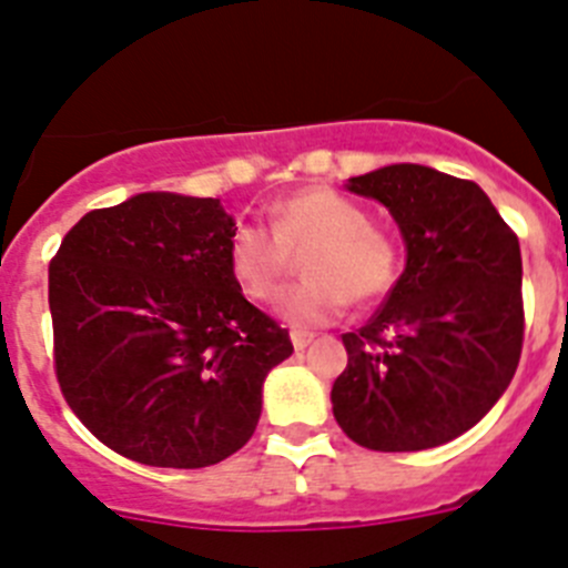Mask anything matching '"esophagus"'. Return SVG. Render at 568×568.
I'll return each instance as SVG.
<instances>
[{
	"label": "esophagus",
	"mask_w": 568,
	"mask_h": 568,
	"mask_svg": "<svg viewBox=\"0 0 568 568\" xmlns=\"http://www.w3.org/2000/svg\"><path fill=\"white\" fill-rule=\"evenodd\" d=\"M290 338H293L295 349H304V346L313 344L315 335L313 333H304V329H293V333H290Z\"/></svg>",
	"instance_id": "34e87169"
}]
</instances>
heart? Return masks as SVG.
Wrapping results in <instances>:
<instances>
[{
	"instance_id": "b5f03b06",
	"label": "heart",
	"mask_w": 568,
	"mask_h": 568,
	"mask_svg": "<svg viewBox=\"0 0 568 568\" xmlns=\"http://www.w3.org/2000/svg\"><path fill=\"white\" fill-rule=\"evenodd\" d=\"M304 253V284L284 301V315L301 327L329 324L349 298L375 301L395 287L400 253L393 235L369 224V213L333 187H307L273 207V230L239 224L227 264L247 298L270 304L284 293L293 255Z\"/></svg>"
}]
</instances>
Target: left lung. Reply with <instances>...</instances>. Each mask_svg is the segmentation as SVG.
<instances>
[{"label":"left lung","mask_w":568,"mask_h":568,"mask_svg":"<svg viewBox=\"0 0 568 568\" xmlns=\"http://www.w3.org/2000/svg\"><path fill=\"white\" fill-rule=\"evenodd\" d=\"M346 187L393 213L406 270L373 318L341 335L333 415L375 453L433 449L478 424L518 369V235L478 184L424 164H389Z\"/></svg>","instance_id":"8db88e82"}]
</instances>
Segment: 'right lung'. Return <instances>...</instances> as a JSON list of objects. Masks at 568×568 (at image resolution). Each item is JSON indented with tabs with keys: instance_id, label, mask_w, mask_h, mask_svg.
I'll list each match as a JSON object with an SVG mask.
<instances>
[{
	"instance_id": "obj_1",
	"label": "right lung",
	"mask_w": 568,
	"mask_h": 568,
	"mask_svg": "<svg viewBox=\"0 0 568 568\" xmlns=\"http://www.w3.org/2000/svg\"><path fill=\"white\" fill-rule=\"evenodd\" d=\"M233 233L219 199L139 193L82 215L50 261L59 389L113 453L202 469L253 438L293 341L235 284Z\"/></svg>"
}]
</instances>
